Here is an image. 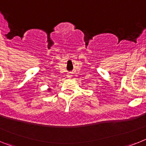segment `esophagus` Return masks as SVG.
<instances>
[{"label":"esophagus","mask_w":146,"mask_h":146,"mask_svg":"<svg viewBox=\"0 0 146 146\" xmlns=\"http://www.w3.org/2000/svg\"><path fill=\"white\" fill-rule=\"evenodd\" d=\"M71 77H72V74H69L67 75V78H68V79H71Z\"/></svg>","instance_id":"1"}]
</instances>
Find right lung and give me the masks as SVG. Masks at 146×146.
Returning <instances> with one entry per match:
<instances>
[{
	"instance_id": "obj_1",
	"label": "right lung",
	"mask_w": 146,
	"mask_h": 146,
	"mask_svg": "<svg viewBox=\"0 0 146 146\" xmlns=\"http://www.w3.org/2000/svg\"><path fill=\"white\" fill-rule=\"evenodd\" d=\"M48 91H50V88H48Z\"/></svg>"
}]
</instances>
